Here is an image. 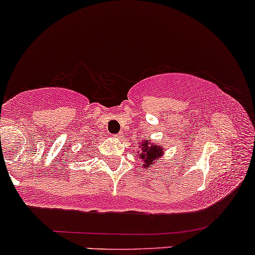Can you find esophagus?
<instances>
[{
    "label": "esophagus",
    "instance_id": "1",
    "mask_svg": "<svg viewBox=\"0 0 255 255\" xmlns=\"http://www.w3.org/2000/svg\"><path fill=\"white\" fill-rule=\"evenodd\" d=\"M121 136H122V134H121V133H119L118 135H115V137H119V139H120V137H121Z\"/></svg>",
    "mask_w": 255,
    "mask_h": 255
}]
</instances>
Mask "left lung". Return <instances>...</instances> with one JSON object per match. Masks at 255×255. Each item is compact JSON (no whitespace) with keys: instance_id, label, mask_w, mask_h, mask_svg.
<instances>
[{"instance_id":"1","label":"left lung","mask_w":255,"mask_h":255,"mask_svg":"<svg viewBox=\"0 0 255 255\" xmlns=\"http://www.w3.org/2000/svg\"><path fill=\"white\" fill-rule=\"evenodd\" d=\"M164 154V150L162 146L156 145V142H152L150 139L141 140L140 142V150L137 152V159L142 162V168L148 169V166L153 165L157 162L158 158Z\"/></svg>"}]
</instances>
